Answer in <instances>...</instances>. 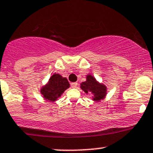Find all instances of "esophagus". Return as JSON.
I'll list each match as a JSON object with an SVG mask.
<instances>
[{
  "instance_id": "esophagus-1",
  "label": "esophagus",
  "mask_w": 153,
  "mask_h": 153,
  "mask_svg": "<svg viewBox=\"0 0 153 153\" xmlns=\"http://www.w3.org/2000/svg\"><path fill=\"white\" fill-rule=\"evenodd\" d=\"M71 86L72 88H76L77 86H78V83H76V82H74V83H71Z\"/></svg>"
}]
</instances>
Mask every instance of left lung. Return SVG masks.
I'll list each match as a JSON object with an SVG mask.
<instances>
[{"label":"left lung","instance_id":"left-lung-1","mask_svg":"<svg viewBox=\"0 0 153 153\" xmlns=\"http://www.w3.org/2000/svg\"><path fill=\"white\" fill-rule=\"evenodd\" d=\"M81 88L86 93H92L94 101H99L103 99L106 94V87L105 85L100 84L91 75H88L86 81L81 83Z\"/></svg>","mask_w":153,"mask_h":153}]
</instances>
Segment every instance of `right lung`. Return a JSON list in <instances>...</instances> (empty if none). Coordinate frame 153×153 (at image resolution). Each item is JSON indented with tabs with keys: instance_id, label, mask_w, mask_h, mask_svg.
<instances>
[{
	"instance_id": "right-lung-1",
	"label": "right lung",
	"mask_w": 153,
	"mask_h": 153,
	"mask_svg": "<svg viewBox=\"0 0 153 153\" xmlns=\"http://www.w3.org/2000/svg\"><path fill=\"white\" fill-rule=\"evenodd\" d=\"M70 87V83L66 78L59 74H53L48 84L41 89V94L47 100L54 102L62 95L66 89Z\"/></svg>"
}]
</instances>
